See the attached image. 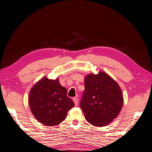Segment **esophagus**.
<instances>
[{
    "label": "esophagus",
    "instance_id": "34e87169",
    "mask_svg": "<svg viewBox=\"0 0 152 152\" xmlns=\"http://www.w3.org/2000/svg\"><path fill=\"white\" fill-rule=\"evenodd\" d=\"M73 101L74 102V104H75L76 106V105H78V98H77V97H74L73 98Z\"/></svg>",
    "mask_w": 152,
    "mask_h": 152
}]
</instances>
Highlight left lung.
I'll use <instances>...</instances> for the list:
<instances>
[{
  "label": "left lung",
  "mask_w": 152,
  "mask_h": 152,
  "mask_svg": "<svg viewBox=\"0 0 152 152\" xmlns=\"http://www.w3.org/2000/svg\"><path fill=\"white\" fill-rule=\"evenodd\" d=\"M85 90L80 107L87 121L96 127H104L117 118L123 104L122 91L109 74L100 71L84 78Z\"/></svg>",
  "instance_id": "left-lung-1"
}]
</instances>
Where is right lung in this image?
Segmentation results:
<instances>
[{
    "label": "right lung",
    "instance_id": "1",
    "mask_svg": "<svg viewBox=\"0 0 152 152\" xmlns=\"http://www.w3.org/2000/svg\"><path fill=\"white\" fill-rule=\"evenodd\" d=\"M29 105L31 111L39 123L46 126H56L65 120L74 102L67 96V89L59 79L44 76L30 90Z\"/></svg>",
    "mask_w": 152,
    "mask_h": 152
}]
</instances>
